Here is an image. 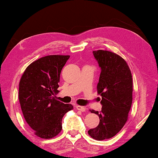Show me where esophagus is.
Masks as SVG:
<instances>
[{"instance_id":"1","label":"esophagus","mask_w":158,"mask_h":158,"mask_svg":"<svg viewBox=\"0 0 158 158\" xmlns=\"http://www.w3.org/2000/svg\"><path fill=\"white\" fill-rule=\"evenodd\" d=\"M76 109L77 110H79V111H85L86 110V108L84 107V106H76Z\"/></svg>"}]
</instances>
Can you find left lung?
<instances>
[{
    "label": "left lung",
    "mask_w": 158,
    "mask_h": 158,
    "mask_svg": "<svg viewBox=\"0 0 158 158\" xmlns=\"http://www.w3.org/2000/svg\"><path fill=\"white\" fill-rule=\"evenodd\" d=\"M93 53L101 70L97 91L102 108L99 113L90 110L100 122L88 132L95 139L103 140L114 137L127 122L132 103V76L127 62L116 53L101 49Z\"/></svg>",
    "instance_id": "obj_1"
}]
</instances>
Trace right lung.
<instances>
[{"label":"right lung","mask_w":158,"mask_h":158,"mask_svg":"<svg viewBox=\"0 0 158 158\" xmlns=\"http://www.w3.org/2000/svg\"><path fill=\"white\" fill-rule=\"evenodd\" d=\"M69 55H48L29 64L19 83V99L27 124L37 137L51 139L62 130V119L73 109L56 100L60 73Z\"/></svg>","instance_id":"add662e5"}]
</instances>
